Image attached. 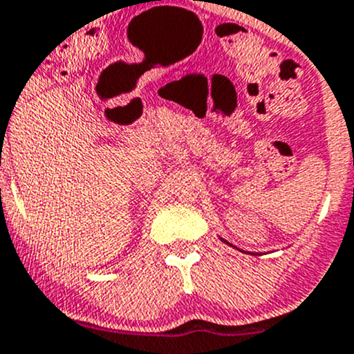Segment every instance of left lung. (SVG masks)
Wrapping results in <instances>:
<instances>
[{
	"label": "left lung",
	"mask_w": 354,
	"mask_h": 354,
	"mask_svg": "<svg viewBox=\"0 0 354 354\" xmlns=\"http://www.w3.org/2000/svg\"><path fill=\"white\" fill-rule=\"evenodd\" d=\"M220 239H222V237H220ZM222 241H223V243H227L225 239H222ZM227 244H229V246H232V244H230V243H227Z\"/></svg>",
	"instance_id": "1"
}]
</instances>
